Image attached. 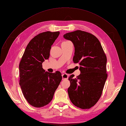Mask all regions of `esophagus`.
<instances>
[{
	"mask_svg": "<svg viewBox=\"0 0 126 126\" xmlns=\"http://www.w3.org/2000/svg\"><path fill=\"white\" fill-rule=\"evenodd\" d=\"M68 76H69V75L67 74H63L62 75L63 79H67L68 78Z\"/></svg>",
	"mask_w": 126,
	"mask_h": 126,
	"instance_id": "1",
	"label": "esophagus"
}]
</instances>
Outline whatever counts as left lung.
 <instances>
[{"label":"left lung","instance_id":"obj_1","mask_svg":"<svg viewBox=\"0 0 126 126\" xmlns=\"http://www.w3.org/2000/svg\"><path fill=\"white\" fill-rule=\"evenodd\" d=\"M75 47L73 62L79 63L80 71L76 78L70 76L68 89L70 100L75 106L89 109L99 99L107 78V57L100 41L89 32L76 30L63 35Z\"/></svg>","mask_w":126,"mask_h":126}]
</instances>
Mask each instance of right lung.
Wrapping results in <instances>:
<instances>
[{"instance_id":"obj_1","label":"right lung","mask_w":126,"mask_h":126,"mask_svg":"<svg viewBox=\"0 0 126 126\" xmlns=\"http://www.w3.org/2000/svg\"><path fill=\"white\" fill-rule=\"evenodd\" d=\"M59 33L46 32L33 38L27 46L19 65L22 92L29 104L35 107L48 105L62 81L59 71L45 72L42 66L49 58L51 46Z\"/></svg>"}]
</instances>
